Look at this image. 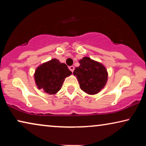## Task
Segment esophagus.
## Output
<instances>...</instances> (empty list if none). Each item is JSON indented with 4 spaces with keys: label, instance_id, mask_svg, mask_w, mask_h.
Wrapping results in <instances>:
<instances>
[{
    "label": "esophagus",
    "instance_id": "esophagus-1",
    "mask_svg": "<svg viewBox=\"0 0 146 146\" xmlns=\"http://www.w3.org/2000/svg\"><path fill=\"white\" fill-rule=\"evenodd\" d=\"M69 70L72 72H73L74 70V66H71L69 67Z\"/></svg>",
    "mask_w": 146,
    "mask_h": 146
}]
</instances>
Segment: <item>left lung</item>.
Returning <instances> with one entry per match:
<instances>
[{
  "label": "left lung",
  "mask_w": 146,
  "mask_h": 146,
  "mask_svg": "<svg viewBox=\"0 0 146 146\" xmlns=\"http://www.w3.org/2000/svg\"><path fill=\"white\" fill-rule=\"evenodd\" d=\"M80 65L74 71L81 90L88 94H96L104 88L108 80V72L104 66L89 57L79 60Z\"/></svg>",
  "instance_id": "1"
}]
</instances>
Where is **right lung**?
Returning a JSON list of instances; mask_svg holds the SVG:
<instances>
[{"label":"right lung","mask_w":146,"mask_h":146,"mask_svg":"<svg viewBox=\"0 0 146 146\" xmlns=\"http://www.w3.org/2000/svg\"><path fill=\"white\" fill-rule=\"evenodd\" d=\"M71 74L72 72L65 64L53 58L40 65L36 69L34 77L38 88L52 95L61 89L66 78Z\"/></svg>","instance_id":"right-lung-1"}]
</instances>
